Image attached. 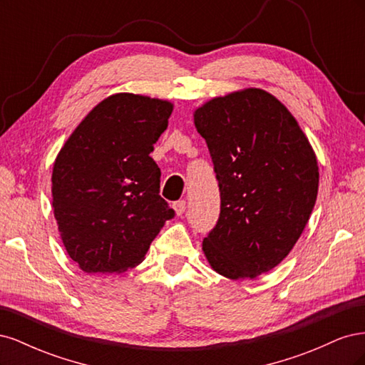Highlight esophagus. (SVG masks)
I'll use <instances>...</instances> for the list:
<instances>
[{
	"label": "esophagus",
	"instance_id": "obj_1",
	"mask_svg": "<svg viewBox=\"0 0 365 365\" xmlns=\"http://www.w3.org/2000/svg\"><path fill=\"white\" fill-rule=\"evenodd\" d=\"M172 207L175 208L176 215H180V216H181V215L185 212V207H187V204H185V201H184V200H180V201H175Z\"/></svg>",
	"mask_w": 365,
	"mask_h": 365
}]
</instances>
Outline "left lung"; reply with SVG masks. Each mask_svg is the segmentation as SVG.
I'll use <instances>...</instances> for the list:
<instances>
[{"label": "left lung", "instance_id": "obj_1", "mask_svg": "<svg viewBox=\"0 0 365 365\" xmlns=\"http://www.w3.org/2000/svg\"><path fill=\"white\" fill-rule=\"evenodd\" d=\"M195 126L220 192L205 257L224 277H257L303 233L318 193L315 153L286 106L259 88L207 102L195 111Z\"/></svg>", "mask_w": 365, "mask_h": 365}]
</instances>
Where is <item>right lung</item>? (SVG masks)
Masks as SVG:
<instances>
[{"label": "right lung", "mask_w": 365, "mask_h": 365, "mask_svg": "<svg viewBox=\"0 0 365 365\" xmlns=\"http://www.w3.org/2000/svg\"><path fill=\"white\" fill-rule=\"evenodd\" d=\"M172 103L114 94L76 128L53 165L54 217L68 256L88 274H120L145 259L175 210L160 196L150 152Z\"/></svg>", "instance_id": "add662e5"}]
</instances>
